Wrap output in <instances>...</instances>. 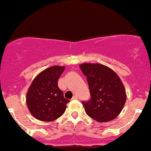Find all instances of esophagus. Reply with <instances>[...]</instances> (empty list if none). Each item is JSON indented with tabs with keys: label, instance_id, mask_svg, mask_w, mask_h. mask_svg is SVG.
Returning a JSON list of instances; mask_svg holds the SVG:
<instances>
[{
	"label": "esophagus",
	"instance_id": "1",
	"mask_svg": "<svg viewBox=\"0 0 151 151\" xmlns=\"http://www.w3.org/2000/svg\"><path fill=\"white\" fill-rule=\"evenodd\" d=\"M78 96H77V95H74V96H73V98H72V99H78Z\"/></svg>",
	"mask_w": 151,
	"mask_h": 151
}]
</instances>
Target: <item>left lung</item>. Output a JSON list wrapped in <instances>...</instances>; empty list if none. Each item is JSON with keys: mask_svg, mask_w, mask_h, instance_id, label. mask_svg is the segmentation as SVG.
<instances>
[{"mask_svg": "<svg viewBox=\"0 0 151 151\" xmlns=\"http://www.w3.org/2000/svg\"><path fill=\"white\" fill-rule=\"evenodd\" d=\"M80 69L86 76L91 93L89 100L81 102L87 114L99 122H107L117 117L127 99L118 76L99 63H83Z\"/></svg>", "mask_w": 151, "mask_h": 151, "instance_id": "obj_1", "label": "left lung"}]
</instances>
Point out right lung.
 <instances>
[{
  "label": "right lung",
  "mask_w": 151,
  "mask_h": 151,
  "mask_svg": "<svg viewBox=\"0 0 151 151\" xmlns=\"http://www.w3.org/2000/svg\"><path fill=\"white\" fill-rule=\"evenodd\" d=\"M64 66H53L34 78L27 93V106L35 118L52 121L62 115L70 100L63 96L58 82Z\"/></svg>",
  "instance_id": "obj_1"
}]
</instances>
